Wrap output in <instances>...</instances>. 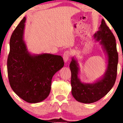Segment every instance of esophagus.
<instances>
[{
  "mask_svg": "<svg viewBox=\"0 0 123 123\" xmlns=\"http://www.w3.org/2000/svg\"><path fill=\"white\" fill-rule=\"evenodd\" d=\"M70 56V52L69 51H65L64 53H63V60H64L65 62V63L67 62L69 60V58Z\"/></svg>",
  "mask_w": 123,
  "mask_h": 123,
  "instance_id": "esophagus-1",
  "label": "esophagus"
}]
</instances>
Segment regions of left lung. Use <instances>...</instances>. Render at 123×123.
<instances>
[{
	"label": "left lung",
	"instance_id": "left-lung-1",
	"mask_svg": "<svg viewBox=\"0 0 123 123\" xmlns=\"http://www.w3.org/2000/svg\"><path fill=\"white\" fill-rule=\"evenodd\" d=\"M93 36L101 46L107 61L106 69L102 77L91 83H83L79 77V64L75 57L72 58L69 65L72 94L76 101L84 104L97 102L106 95L113 87L117 76L118 58L116 39L104 19Z\"/></svg>",
	"mask_w": 123,
	"mask_h": 123
}]
</instances>
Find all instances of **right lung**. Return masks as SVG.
I'll use <instances>...</instances> for the list:
<instances>
[{
  "label": "right lung",
  "mask_w": 123,
  "mask_h": 123,
  "mask_svg": "<svg viewBox=\"0 0 123 123\" xmlns=\"http://www.w3.org/2000/svg\"><path fill=\"white\" fill-rule=\"evenodd\" d=\"M25 21L24 17L11 36L7 73L14 92L26 102L35 104L49 95L52 78L64 62L58 55L29 52L24 40Z\"/></svg>",
  "instance_id": "add662e5"
}]
</instances>
